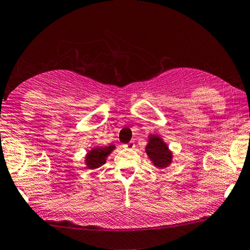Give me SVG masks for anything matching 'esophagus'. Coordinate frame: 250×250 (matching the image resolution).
Listing matches in <instances>:
<instances>
[{
    "mask_svg": "<svg viewBox=\"0 0 250 250\" xmlns=\"http://www.w3.org/2000/svg\"><path fill=\"white\" fill-rule=\"evenodd\" d=\"M124 147L126 149H133L134 147H135V143H134V142H128L127 144L124 145Z\"/></svg>",
    "mask_w": 250,
    "mask_h": 250,
    "instance_id": "1",
    "label": "esophagus"
}]
</instances>
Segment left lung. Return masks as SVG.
I'll return each instance as SVG.
<instances>
[{
  "instance_id": "8db88e82",
  "label": "left lung",
  "mask_w": 250,
  "mask_h": 250,
  "mask_svg": "<svg viewBox=\"0 0 250 250\" xmlns=\"http://www.w3.org/2000/svg\"><path fill=\"white\" fill-rule=\"evenodd\" d=\"M145 152L153 164L159 168H164L172 163V152L159 135H149Z\"/></svg>"
}]
</instances>
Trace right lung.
Returning a JSON list of instances; mask_svg holds the SVG:
<instances>
[{
	"label": "right lung",
	"mask_w": 250,
	"mask_h": 250,
	"mask_svg": "<svg viewBox=\"0 0 250 250\" xmlns=\"http://www.w3.org/2000/svg\"><path fill=\"white\" fill-rule=\"evenodd\" d=\"M115 149V145L106 147H94L87 153L85 162L88 168H97L106 163V159Z\"/></svg>",
	"instance_id": "add662e5"
}]
</instances>
